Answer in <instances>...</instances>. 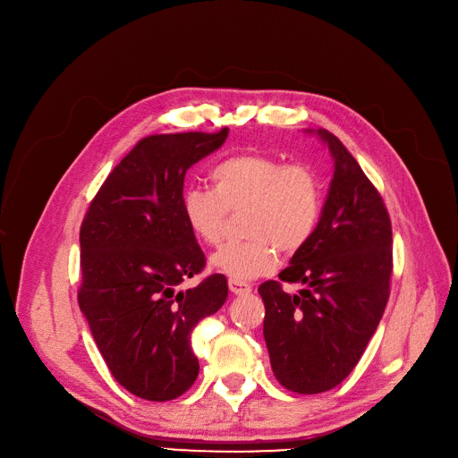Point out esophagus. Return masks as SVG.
<instances>
[{"label": "esophagus", "mask_w": 458, "mask_h": 458, "mask_svg": "<svg viewBox=\"0 0 458 458\" xmlns=\"http://www.w3.org/2000/svg\"><path fill=\"white\" fill-rule=\"evenodd\" d=\"M228 287L233 295H249L252 292V287L249 284L239 280H228Z\"/></svg>", "instance_id": "34e87169"}]
</instances>
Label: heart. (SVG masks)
Returning a JSON list of instances; mask_svg holds the SVG:
<instances>
[{
  "instance_id": "b5f03b06",
  "label": "heart",
  "mask_w": 458,
  "mask_h": 458,
  "mask_svg": "<svg viewBox=\"0 0 458 458\" xmlns=\"http://www.w3.org/2000/svg\"><path fill=\"white\" fill-rule=\"evenodd\" d=\"M211 191L187 189L182 215L197 239L215 245L230 213L242 211V242H228L211 256V266L232 280H252L269 273L276 252L293 256L316 233L323 195L314 168L280 161L263 152H245L216 163Z\"/></svg>"
}]
</instances>
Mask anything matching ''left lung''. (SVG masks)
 I'll return each instance as SVG.
<instances>
[{"mask_svg":"<svg viewBox=\"0 0 458 458\" xmlns=\"http://www.w3.org/2000/svg\"><path fill=\"white\" fill-rule=\"evenodd\" d=\"M318 135L334 157V178L316 233L290 267L258 287L266 304L263 338L284 388L321 394L362 358L390 297L392 221L380 192L342 140ZM302 283L295 296L281 282Z\"/></svg>","mask_w":458,"mask_h":458,"instance_id":"left-lung-1","label":"left lung"}]
</instances>
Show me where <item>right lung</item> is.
Here are the masks:
<instances>
[{"mask_svg": "<svg viewBox=\"0 0 458 458\" xmlns=\"http://www.w3.org/2000/svg\"><path fill=\"white\" fill-rule=\"evenodd\" d=\"M226 137L228 128L140 139L81 223L80 308L111 375L140 399L171 401L192 386L191 332L228 297L225 275L180 290L206 267L182 215L183 178Z\"/></svg>", "mask_w": 458, "mask_h": 458, "instance_id": "add662e5", "label": "right lung"}]
</instances>
